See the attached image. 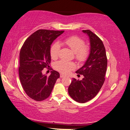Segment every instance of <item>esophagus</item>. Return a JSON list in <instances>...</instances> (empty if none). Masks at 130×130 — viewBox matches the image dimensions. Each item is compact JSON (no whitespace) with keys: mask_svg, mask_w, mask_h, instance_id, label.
Listing matches in <instances>:
<instances>
[{"mask_svg":"<svg viewBox=\"0 0 130 130\" xmlns=\"http://www.w3.org/2000/svg\"><path fill=\"white\" fill-rule=\"evenodd\" d=\"M64 76H65L63 74H62V73H61V74H60V78H63V77H64Z\"/></svg>","mask_w":130,"mask_h":130,"instance_id":"esophagus-1","label":"esophagus"}]
</instances>
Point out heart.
<instances>
[{
	"mask_svg": "<svg viewBox=\"0 0 130 130\" xmlns=\"http://www.w3.org/2000/svg\"><path fill=\"white\" fill-rule=\"evenodd\" d=\"M63 44L66 45L75 54L76 58L79 62L84 61L88 56L89 49L85 45V43L83 40L76 36H72L66 39L63 41ZM59 43H55L51 48V56L52 58L56 59L60 51ZM56 68L58 71L63 73H67L76 67L73 62H67L61 60L57 62L55 64Z\"/></svg>",
	"mask_w": 130,
	"mask_h": 130,
	"instance_id": "b5f03b06",
	"label": "heart"
}]
</instances>
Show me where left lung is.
Returning <instances> with one entry per match:
<instances>
[{
	"instance_id": "1",
	"label": "left lung",
	"mask_w": 130,
	"mask_h": 130,
	"mask_svg": "<svg viewBox=\"0 0 130 130\" xmlns=\"http://www.w3.org/2000/svg\"><path fill=\"white\" fill-rule=\"evenodd\" d=\"M89 38L90 51L89 56L82 67L76 73L82 74V80L74 79L68 87V93L79 103L92 100L99 93L105 82L107 66L106 50L103 42L89 30H83Z\"/></svg>"
}]
</instances>
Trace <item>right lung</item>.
Wrapping results in <instances>:
<instances>
[{
  "mask_svg": "<svg viewBox=\"0 0 130 130\" xmlns=\"http://www.w3.org/2000/svg\"><path fill=\"white\" fill-rule=\"evenodd\" d=\"M64 31L37 30L27 39L21 50L20 80L25 93L37 101H41L50 96L57 79L59 78V73L56 71H51L50 76L43 74L42 71L50 66L51 44Z\"/></svg>",
  "mask_w": 130,
  "mask_h": 130,
  "instance_id": "1",
  "label": "right lung"
}]
</instances>
